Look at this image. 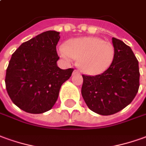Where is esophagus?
Listing matches in <instances>:
<instances>
[{"instance_id": "esophagus-1", "label": "esophagus", "mask_w": 146, "mask_h": 146, "mask_svg": "<svg viewBox=\"0 0 146 146\" xmlns=\"http://www.w3.org/2000/svg\"><path fill=\"white\" fill-rule=\"evenodd\" d=\"M76 73H80V72H79L78 70H75L74 71H73V74H76Z\"/></svg>"}]
</instances>
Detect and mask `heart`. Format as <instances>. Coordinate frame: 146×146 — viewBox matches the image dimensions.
<instances>
[{"instance_id":"b5f03b06","label":"heart","mask_w":146,"mask_h":146,"mask_svg":"<svg viewBox=\"0 0 146 146\" xmlns=\"http://www.w3.org/2000/svg\"><path fill=\"white\" fill-rule=\"evenodd\" d=\"M59 54L71 62L79 61L81 71L88 75H99L108 69L115 58V47L108 42L97 37H83L71 39L68 44L61 45Z\"/></svg>"}]
</instances>
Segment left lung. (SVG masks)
Instances as JSON below:
<instances>
[{"label": "left lung", "instance_id": "8db88e82", "mask_svg": "<svg viewBox=\"0 0 146 146\" xmlns=\"http://www.w3.org/2000/svg\"><path fill=\"white\" fill-rule=\"evenodd\" d=\"M115 58L108 70L83 76L81 94L91 111L101 115L120 111L133 101L139 88L138 61L129 46L112 38Z\"/></svg>", "mask_w": 146, "mask_h": 146}]
</instances>
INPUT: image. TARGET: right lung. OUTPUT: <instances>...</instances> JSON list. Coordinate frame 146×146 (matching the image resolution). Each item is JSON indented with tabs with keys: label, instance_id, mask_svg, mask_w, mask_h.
<instances>
[{
	"label": "right lung",
	"instance_id": "add662e5",
	"mask_svg": "<svg viewBox=\"0 0 146 146\" xmlns=\"http://www.w3.org/2000/svg\"><path fill=\"white\" fill-rule=\"evenodd\" d=\"M60 33L47 31L23 42L14 52L6 70L5 85L14 104L31 114L50 110L61 86L73 69L61 70L56 46Z\"/></svg>",
	"mask_w": 146,
	"mask_h": 146
}]
</instances>
